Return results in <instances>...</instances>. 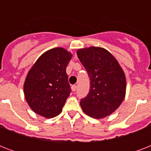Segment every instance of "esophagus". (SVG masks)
<instances>
[{
  "mask_svg": "<svg viewBox=\"0 0 151 151\" xmlns=\"http://www.w3.org/2000/svg\"><path fill=\"white\" fill-rule=\"evenodd\" d=\"M71 89H72V91H73V92H75L76 90H77V85H72Z\"/></svg>",
  "mask_w": 151,
  "mask_h": 151,
  "instance_id": "34e87169",
  "label": "esophagus"
}]
</instances>
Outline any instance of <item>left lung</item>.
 Segmentation results:
<instances>
[{"instance_id": "8db88e82", "label": "left lung", "mask_w": 151, "mask_h": 151, "mask_svg": "<svg viewBox=\"0 0 151 151\" xmlns=\"http://www.w3.org/2000/svg\"><path fill=\"white\" fill-rule=\"evenodd\" d=\"M90 78V90L80 102L85 114L101 119L114 112L124 100L126 78L123 69L109 51L100 47H88L77 51Z\"/></svg>"}]
</instances>
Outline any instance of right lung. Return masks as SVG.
<instances>
[{
	"instance_id": "1",
	"label": "right lung",
	"mask_w": 151,
	"mask_h": 151,
	"mask_svg": "<svg viewBox=\"0 0 151 151\" xmlns=\"http://www.w3.org/2000/svg\"><path fill=\"white\" fill-rule=\"evenodd\" d=\"M72 56L63 48H52L44 52L30 68L23 92L34 113L52 118L62 112L70 93L66 69Z\"/></svg>"
}]
</instances>
